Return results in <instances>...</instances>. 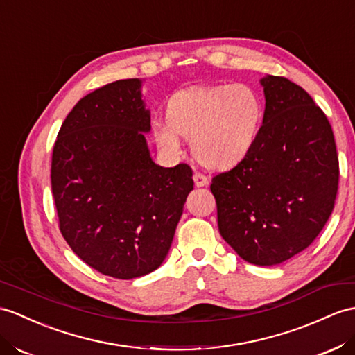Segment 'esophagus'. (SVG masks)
<instances>
[{
  "instance_id": "esophagus-1",
  "label": "esophagus",
  "mask_w": 355,
  "mask_h": 355,
  "mask_svg": "<svg viewBox=\"0 0 355 355\" xmlns=\"http://www.w3.org/2000/svg\"><path fill=\"white\" fill-rule=\"evenodd\" d=\"M194 184H196V187H206L207 184H209V179H207L205 175H202V173L196 171L194 173Z\"/></svg>"
}]
</instances>
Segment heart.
<instances>
[{
  "label": "heart",
  "mask_w": 355,
  "mask_h": 355,
  "mask_svg": "<svg viewBox=\"0 0 355 355\" xmlns=\"http://www.w3.org/2000/svg\"><path fill=\"white\" fill-rule=\"evenodd\" d=\"M263 114V102L250 85L194 87L168 101L166 123H155L152 135L164 153L180 150L179 135L191 138V150L202 166L229 170L253 150Z\"/></svg>",
  "instance_id": "b5f03b06"
}]
</instances>
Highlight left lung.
<instances>
[{
  "instance_id": "obj_1",
  "label": "left lung",
  "mask_w": 355,
  "mask_h": 355,
  "mask_svg": "<svg viewBox=\"0 0 355 355\" xmlns=\"http://www.w3.org/2000/svg\"><path fill=\"white\" fill-rule=\"evenodd\" d=\"M263 125L248 157L212 178L218 229L244 261L270 266L306 250L339 187L333 129L310 94L284 76L261 80Z\"/></svg>"
}]
</instances>
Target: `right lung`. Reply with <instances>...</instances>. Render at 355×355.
<instances>
[{
  "instance_id": "add662e5",
  "label": "right lung",
  "mask_w": 355,
  "mask_h": 355,
  "mask_svg": "<svg viewBox=\"0 0 355 355\" xmlns=\"http://www.w3.org/2000/svg\"><path fill=\"white\" fill-rule=\"evenodd\" d=\"M149 131L141 81L132 78L78 101L54 144L60 232L81 261L114 279L141 277L164 262L194 188L187 164L152 161Z\"/></svg>"
}]
</instances>
